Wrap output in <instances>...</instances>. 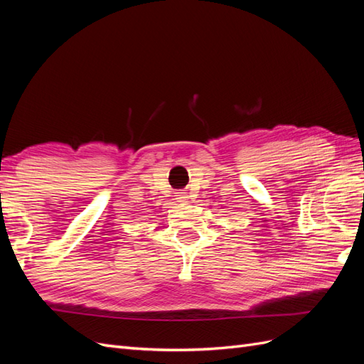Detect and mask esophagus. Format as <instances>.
<instances>
[{
    "instance_id": "34e87169",
    "label": "esophagus",
    "mask_w": 364,
    "mask_h": 364,
    "mask_svg": "<svg viewBox=\"0 0 364 364\" xmlns=\"http://www.w3.org/2000/svg\"><path fill=\"white\" fill-rule=\"evenodd\" d=\"M176 199H178L179 202H185L188 197H186L185 193H176Z\"/></svg>"
}]
</instances>
